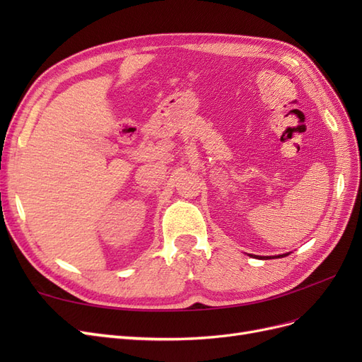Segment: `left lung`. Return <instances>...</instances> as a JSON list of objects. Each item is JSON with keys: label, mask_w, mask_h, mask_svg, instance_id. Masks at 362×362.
<instances>
[{"label": "left lung", "mask_w": 362, "mask_h": 362, "mask_svg": "<svg viewBox=\"0 0 362 362\" xmlns=\"http://www.w3.org/2000/svg\"><path fill=\"white\" fill-rule=\"evenodd\" d=\"M284 257H286V255H284ZM262 258H264V259H267V258H270V257H262Z\"/></svg>", "instance_id": "obj_1"}]
</instances>
